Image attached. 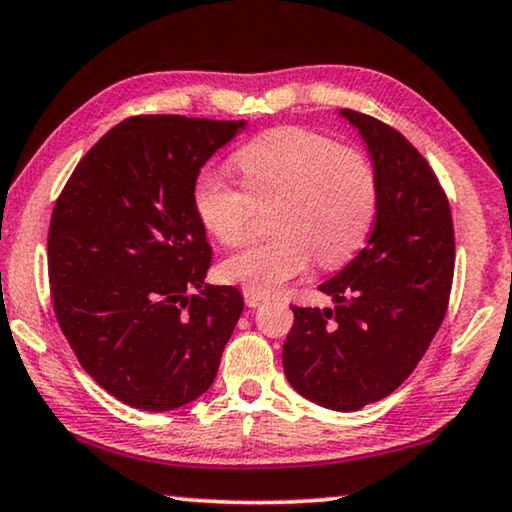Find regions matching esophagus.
<instances>
[{
	"instance_id": "34e87169",
	"label": "esophagus",
	"mask_w": 512,
	"mask_h": 512,
	"mask_svg": "<svg viewBox=\"0 0 512 512\" xmlns=\"http://www.w3.org/2000/svg\"><path fill=\"white\" fill-rule=\"evenodd\" d=\"M243 300H246L248 307H257L264 303V296L257 294V291H253V289H243Z\"/></svg>"
}]
</instances>
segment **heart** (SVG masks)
Segmentation results:
<instances>
[{
	"label": "heart",
	"instance_id": "obj_1",
	"mask_svg": "<svg viewBox=\"0 0 512 512\" xmlns=\"http://www.w3.org/2000/svg\"><path fill=\"white\" fill-rule=\"evenodd\" d=\"M234 161L246 191L218 175H202L193 186L200 223L223 246L248 239L253 200L280 202L273 212L278 234L227 257L221 264L227 282L271 294L310 269L312 257L335 269L362 246L376 214L378 180L358 148L287 125L243 145Z\"/></svg>",
	"mask_w": 512,
	"mask_h": 512
}]
</instances>
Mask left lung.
Instances as JSON below:
<instances>
[{"label":"left lung","mask_w":512,"mask_h":512,"mask_svg":"<svg viewBox=\"0 0 512 512\" xmlns=\"http://www.w3.org/2000/svg\"><path fill=\"white\" fill-rule=\"evenodd\" d=\"M367 141L378 180L371 237L319 287L332 310L294 305L285 376L305 399L351 412L401 387L449 307L456 237L449 198L415 145L383 120L344 109Z\"/></svg>","instance_id":"left-lung-1"}]
</instances>
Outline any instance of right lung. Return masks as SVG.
I'll return each instance as SVG.
<instances>
[{
    "instance_id": "1",
    "label": "right lung",
    "mask_w": 512,
    "mask_h": 512,
    "mask_svg": "<svg viewBox=\"0 0 512 512\" xmlns=\"http://www.w3.org/2000/svg\"><path fill=\"white\" fill-rule=\"evenodd\" d=\"M241 127L129 116L56 198L47 234L56 321L88 376L132 408L175 410L205 394L243 312L237 287L205 285L212 248L193 207L200 168Z\"/></svg>"
}]
</instances>
